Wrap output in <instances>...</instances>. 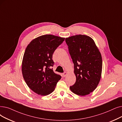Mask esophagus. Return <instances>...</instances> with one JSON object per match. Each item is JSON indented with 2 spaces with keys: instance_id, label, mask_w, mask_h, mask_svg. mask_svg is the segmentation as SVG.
<instances>
[{
  "instance_id": "1",
  "label": "esophagus",
  "mask_w": 122,
  "mask_h": 122,
  "mask_svg": "<svg viewBox=\"0 0 122 122\" xmlns=\"http://www.w3.org/2000/svg\"><path fill=\"white\" fill-rule=\"evenodd\" d=\"M62 75H63V77H65L67 75V73L66 72H64V73H63L62 74Z\"/></svg>"
}]
</instances>
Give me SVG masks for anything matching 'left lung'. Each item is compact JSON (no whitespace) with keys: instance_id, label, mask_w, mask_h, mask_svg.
I'll return each instance as SVG.
<instances>
[{"instance_id":"1","label":"left lung","mask_w":122,"mask_h":122,"mask_svg":"<svg viewBox=\"0 0 122 122\" xmlns=\"http://www.w3.org/2000/svg\"><path fill=\"white\" fill-rule=\"evenodd\" d=\"M74 63L76 82L70 87L78 95L85 96L96 89L101 77L102 59L101 53L90 37L76 35L65 39Z\"/></svg>"}]
</instances>
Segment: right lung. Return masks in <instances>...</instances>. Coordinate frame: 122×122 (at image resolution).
Listing matches in <instances>:
<instances>
[{
	"mask_svg": "<svg viewBox=\"0 0 122 122\" xmlns=\"http://www.w3.org/2000/svg\"><path fill=\"white\" fill-rule=\"evenodd\" d=\"M65 38L47 34L32 40L25 49L22 63L24 80L34 92L46 96L54 90L61 76L52 67L53 54Z\"/></svg>",
	"mask_w": 122,
	"mask_h": 122,
	"instance_id": "1",
	"label": "right lung"
}]
</instances>
